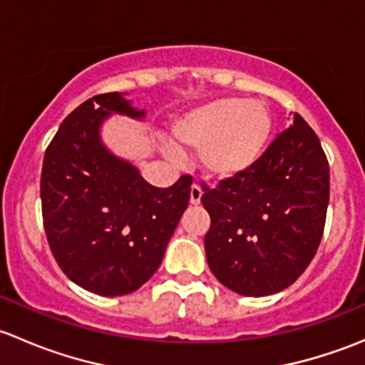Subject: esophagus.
<instances>
[{
	"label": "esophagus",
	"instance_id": "esophagus-1",
	"mask_svg": "<svg viewBox=\"0 0 365 365\" xmlns=\"http://www.w3.org/2000/svg\"><path fill=\"white\" fill-rule=\"evenodd\" d=\"M201 196H203V190H201V187L197 183H194L190 187V205H200Z\"/></svg>",
	"mask_w": 365,
	"mask_h": 365
}]
</instances>
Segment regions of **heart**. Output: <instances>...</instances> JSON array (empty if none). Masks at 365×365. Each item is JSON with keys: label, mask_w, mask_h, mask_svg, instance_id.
Returning a JSON list of instances; mask_svg holds the SVG:
<instances>
[{"label": "heart", "mask_w": 365, "mask_h": 365, "mask_svg": "<svg viewBox=\"0 0 365 365\" xmlns=\"http://www.w3.org/2000/svg\"><path fill=\"white\" fill-rule=\"evenodd\" d=\"M274 130L270 109L256 101L217 98L180 116L173 132L189 150H200L206 176L219 182L249 173L263 157ZM169 155L176 157L175 150Z\"/></svg>", "instance_id": "b5f03b06"}]
</instances>
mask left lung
I'll use <instances>...</instances> for the list:
<instances>
[{"instance_id":"1","label":"left lung","mask_w":365,"mask_h":365,"mask_svg":"<svg viewBox=\"0 0 365 365\" xmlns=\"http://www.w3.org/2000/svg\"><path fill=\"white\" fill-rule=\"evenodd\" d=\"M205 237L212 274L231 292L264 297L297 281L323 237L330 169L318 135L300 114L249 173L203 183Z\"/></svg>"}]
</instances>
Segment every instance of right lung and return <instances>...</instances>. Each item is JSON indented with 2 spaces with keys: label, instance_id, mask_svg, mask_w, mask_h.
<instances>
[{
  "label": "right lung",
  "instance_id": "add662e5",
  "mask_svg": "<svg viewBox=\"0 0 365 365\" xmlns=\"http://www.w3.org/2000/svg\"><path fill=\"white\" fill-rule=\"evenodd\" d=\"M125 95H95L73 109L47 146L40 180L54 259L70 281L102 297L135 292L155 274L192 185L187 175L168 189L150 185L102 143L111 114L146 116Z\"/></svg>",
  "mask_w": 365,
  "mask_h": 365
}]
</instances>
